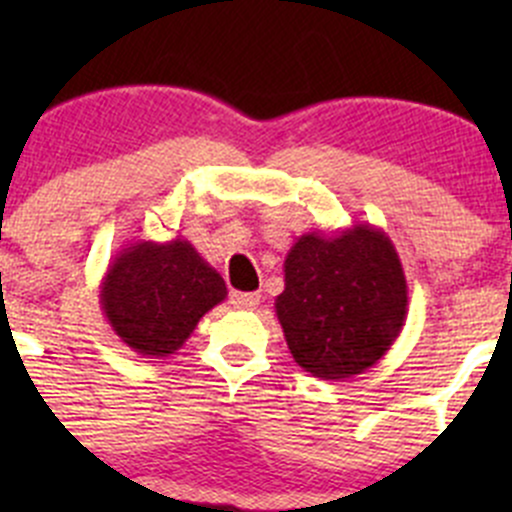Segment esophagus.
<instances>
[{
  "instance_id": "1",
  "label": "esophagus",
  "mask_w": 512,
  "mask_h": 512,
  "mask_svg": "<svg viewBox=\"0 0 512 512\" xmlns=\"http://www.w3.org/2000/svg\"><path fill=\"white\" fill-rule=\"evenodd\" d=\"M230 304L235 309H255L260 304V294L257 292H232Z\"/></svg>"
}]
</instances>
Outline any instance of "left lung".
<instances>
[{"label":"left lung","mask_w":512,"mask_h":512,"mask_svg":"<svg viewBox=\"0 0 512 512\" xmlns=\"http://www.w3.org/2000/svg\"><path fill=\"white\" fill-rule=\"evenodd\" d=\"M275 312L304 371L324 381L364 374L389 352L409 312L391 237L369 223L304 232L285 257Z\"/></svg>","instance_id":"1"}]
</instances>
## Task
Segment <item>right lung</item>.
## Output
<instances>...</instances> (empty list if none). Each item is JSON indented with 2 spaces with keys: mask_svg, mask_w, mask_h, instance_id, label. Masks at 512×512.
<instances>
[{
  "mask_svg": "<svg viewBox=\"0 0 512 512\" xmlns=\"http://www.w3.org/2000/svg\"><path fill=\"white\" fill-rule=\"evenodd\" d=\"M98 292L116 337L148 359L178 352L200 319L227 297L220 272L185 237L126 245Z\"/></svg>",
  "mask_w": 512,
  "mask_h": 512,
  "instance_id": "right-lung-1",
  "label": "right lung"
}]
</instances>
